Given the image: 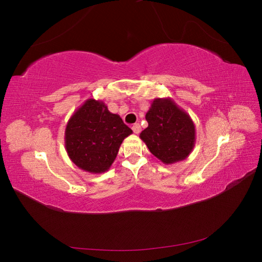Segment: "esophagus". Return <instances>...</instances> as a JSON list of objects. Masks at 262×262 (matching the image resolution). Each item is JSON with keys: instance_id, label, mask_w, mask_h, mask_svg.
Segmentation results:
<instances>
[{"instance_id": "34e87169", "label": "esophagus", "mask_w": 262, "mask_h": 262, "mask_svg": "<svg viewBox=\"0 0 262 262\" xmlns=\"http://www.w3.org/2000/svg\"><path fill=\"white\" fill-rule=\"evenodd\" d=\"M132 130H133V132L136 133V134H139V133L141 132V125H140L139 123L133 124V125H132Z\"/></svg>"}]
</instances>
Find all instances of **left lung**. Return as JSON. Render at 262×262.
<instances>
[{
  "label": "left lung",
  "instance_id": "left-lung-1",
  "mask_svg": "<svg viewBox=\"0 0 262 262\" xmlns=\"http://www.w3.org/2000/svg\"><path fill=\"white\" fill-rule=\"evenodd\" d=\"M148 126L140 133L149 152L164 164L184 161L195 144L192 119L171 98H155L145 115Z\"/></svg>",
  "mask_w": 262,
  "mask_h": 262
}]
</instances>
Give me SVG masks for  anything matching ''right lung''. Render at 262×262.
<instances>
[{
  "label": "right lung",
  "mask_w": 262,
  "mask_h": 262,
  "mask_svg": "<svg viewBox=\"0 0 262 262\" xmlns=\"http://www.w3.org/2000/svg\"><path fill=\"white\" fill-rule=\"evenodd\" d=\"M130 134L132 130L120 116L110 113L104 101L90 98L69 119L64 144L78 168L101 173L110 168L122 141Z\"/></svg>",
  "instance_id": "obj_1"
}]
</instances>
